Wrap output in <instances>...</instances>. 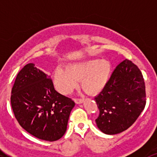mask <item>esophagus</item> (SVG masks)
Listing matches in <instances>:
<instances>
[{
  "label": "esophagus",
  "mask_w": 157,
  "mask_h": 157,
  "mask_svg": "<svg viewBox=\"0 0 157 157\" xmlns=\"http://www.w3.org/2000/svg\"><path fill=\"white\" fill-rule=\"evenodd\" d=\"M75 102L76 104H82L84 102V99H82V98H75Z\"/></svg>",
  "instance_id": "esophagus-1"
}]
</instances>
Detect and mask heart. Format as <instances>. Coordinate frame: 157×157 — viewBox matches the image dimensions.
Here are the masks:
<instances>
[{"label":"heart","instance_id":"b5f03b06","mask_svg":"<svg viewBox=\"0 0 157 157\" xmlns=\"http://www.w3.org/2000/svg\"><path fill=\"white\" fill-rule=\"evenodd\" d=\"M112 72L109 60L90 59L69 63L66 69L58 67L53 72L54 86L62 94H68L81 81L82 88L91 95L98 94L108 84Z\"/></svg>","mask_w":157,"mask_h":157}]
</instances>
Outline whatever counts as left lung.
<instances>
[{
  "label": "left lung",
  "instance_id": "1",
  "mask_svg": "<svg viewBox=\"0 0 157 157\" xmlns=\"http://www.w3.org/2000/svg\"><path fill=\"white\" fill-rule=\"evenodd\" d=\"M94 100L100 111L96 123L101 132L112 135L126 130L136 121L146 103L141 71L129 59L123 60Z\"/></svg>",
  "mask_w": 157,
  "mask_h": 157
}]
</instances>
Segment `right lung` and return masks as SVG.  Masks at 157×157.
Segmentation results:
<instances>
[{
  "label": "right lung",
  "instance_id": "add662e5",
  "mask_svg": "<svg viewBox=\"0 0 157 157\" xmlns=\"http://www.w3.org/2000/svg\"><path fill=\"white\" fill-rule=\"evenodd\" d=\"M15 117L26 131L41 140L63 137L75 102L55 90L49 75L34 63L18 73L11 95Z\"/></svg>",
  "mask_w": 157,
  "mask_h": 157
}]
</instances>
